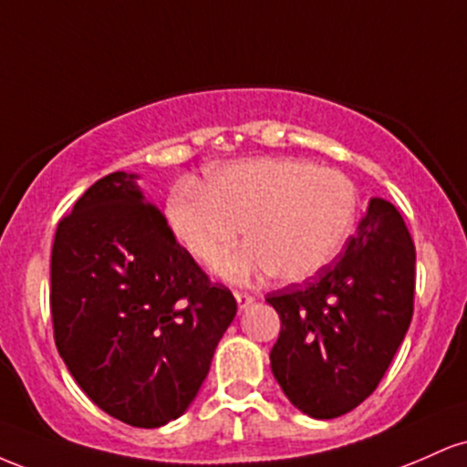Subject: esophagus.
<instances>
[{
    "label": "esophagus",
    "mask_w": 467,
    "mask_h": 467,
    "mask_svg": "<svg viewBox=\"0 0 467 467\" xmlns=\"http://www.w3.org/2000/svg\"><path fill=\"white\" fill-rule=\"evenodd\" d=\"M234 298H237L239 309H245L252 301H254V296H252L250 292H241V289H234Z\"/></svg>",
    "instance_id": "34e87169"
}]
</instances>
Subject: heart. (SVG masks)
Listing matches in <instances>:
<instances>
[{
	"instance_id": "obj_1",
	"label": "heart",
	"mask_w": 467,
	"mask_h": 467,
	"mask_svg": "<svg viewBox=\"0 0 467 467\" xmlns=\"http://www.w3.org/2000/svg\"><path fill=\"white\" fill-rule=\"evenodd\" d=\"M358 219L356 184L307 160L254 158L226 164L208 186L184 182L166 202V223L200 264H213L239 234L248 244L217 264L230 281L275 272L305 281L340 254Z\"/></svg>"
}]
</instances>
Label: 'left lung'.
<instances>
[{
	"label": "left lung",
	"mask_w": 467,
	"mask_h": 467,
	"mask_svg": "<svg viewBox=\"0 0 467 467\" xmlns=\"http://www.w3.org/2000/svg\"><path fill=\"white\" fill-rule=\"evenodd\" d=\"M265 301L281 318L270 362L287 400L316 420L360 406L412 320L415 244L398 208L373 197L334 264Z\"/></svg>",
	"instance_id": "left-lung-1"
}]
</instances>
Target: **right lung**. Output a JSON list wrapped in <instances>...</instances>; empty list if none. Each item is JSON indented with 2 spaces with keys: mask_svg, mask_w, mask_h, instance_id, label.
<instances>
[{
  "mask_svg": "<svg viewBox=\"0 0 467 467\" xmlns=\"http://www.w3.org/2000/svg\"><path fill=\"white\" fill-rule=\"evenodd\" d=\"M55 342L99 409L158 428L189 409L237 314L178 244L136 175H105L58 222L50 261Z\"/></svg>",
  "mask_w": 467,
  "mask_h": 467,
  "instance_id": "right-lung-1",
  "label": "right lung"
}]
</instances>
